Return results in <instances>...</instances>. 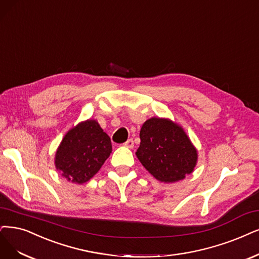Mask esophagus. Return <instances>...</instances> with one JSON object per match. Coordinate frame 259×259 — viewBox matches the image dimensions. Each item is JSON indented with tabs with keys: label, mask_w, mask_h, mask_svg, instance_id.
Wrapping results in <instances>:
<instances>
[{
	"label": "esophagus",
	"mask_w": 259,
	"mask_h": 259,
	"mask_svg": "<svg viewBox=\"0 0 259 259\" xmlns=\"http://www.w3.org/2000/svg\"><path fill=\"white\" fill-rule=\"evenodd\" d=\"M123 145L128 148H133V146H135V143H133L132 139H129L127 142L123 143Z\"/></svg>",
	"instance_id": "1"
}]
</instances>
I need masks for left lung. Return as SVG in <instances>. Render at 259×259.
I'll return each instance as SVG.
<instances>
[{
    "mask_svg": "<svg viewBox=\"0 0 259 259\" xmlns=\"http://www.w3.org/2000/svg\"><path fill=\"white\" fill-rule=\"evenodd\" d=\"M136 155L149 173L163 183H174L192 173L197 152L185 131L163 118L146 120L140 132Z\"/></svg>",
    "mask_w": 259,
    "mask_h": 259,
    "instance_id": "obj_1",
    "label": "left lung"
}]
</instances>
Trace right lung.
I'll list each match as a JSON object with an SVG mask.
<instances>
[{
    "instance_id": "obj_1",
    "label": "right lung",
    "mask_w": 259,
    "mask_h": 259,
    "mask_svg": "<svg viewBox=\"0 0 259 259\" xmlns=\"http://www.w3.org/2000/svg\"><path fill=\"white\" fill-rule=\"evenodd\" d=\"M112 152L111 139L96 120L72 128L56 151L55 165L71 183L84 184L103 165Z\"/></svg>"
}]
</instances>
